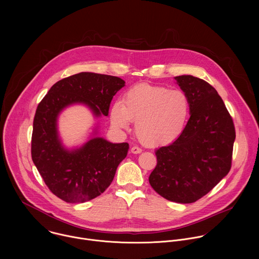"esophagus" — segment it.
Here are the masks:
<instances>
[{
	"label": "esophagus",
	"instance_id": "obj_1",
	"mask_svg": "<svg viewBox=\"0 0 259 259\" xmlns=\"http://www.w3.org/2000/svg\"><path fill=\"white\" fill-rule=\"evenodd\" d=\"M130 151H131L132 154H140L142 152V150L140 149V147H138V146H132Z\"/></svg>",
	"mask_w": 259,
	"mask_h": 259
}]
</instances>
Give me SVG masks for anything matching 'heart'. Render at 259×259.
I'll return each mask as SVG.
<instances>
[{"instance_id": "b5f03b06", "label": "heart", "mask_w": 259, "mask_h": 259, "mask_svg": "<svg viewBox=\"0 0 259 259\" xmlns=\"http://www.w3.org/2000/svg\"><path fill=\"white\" fill-rule=\"evenodd\" d=\"M190 112L188 96L180 90L140 84L129 89L123 101L110 108L116 129L135 123V133L144 145L161 146L173 142L186 127Z\"/></svg>"}]
</instances>
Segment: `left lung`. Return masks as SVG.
Wrapping results in <instances>:
<instances>
[{"instance_id":"obj_1","label":"left lung","mask_w":259,"mask_h":259,"mask_svg":"<svg viewBox=\"0 0 259 259\" xmlns=\"http://www.w3.org/2000/svg\"><path fill=\"white\" fill-rule=\"evenodd\" d=\"M175 80L188 96L191 117L177 139L156 151L157 166L149 181L163 198L190 204L230 172L236 130L214 87L193 76Z\"/></svg>"}]
</instances>
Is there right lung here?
<instances>
[{"label": "right lung", "instance_id": "right-lung-1", "mask_svg": "<svg viewBox=\"0 0 259 259\" xmlns=\"http://www.w3.org/2000/svg\"><path fill=\"white\" fill-rule=\"evenodd\" d=\"M125 86L114 76L80 72L55 83L38 104L33 118L31 159L48 189L67 203H84L101 195L112 183L129 144L96 137L76 151L61 145L56 129L60 110L76 102L91 107L96 116L108 115L110 101Z\"/></svg>", "mask_w": 259, "mask_h": 259}]
</instances>
